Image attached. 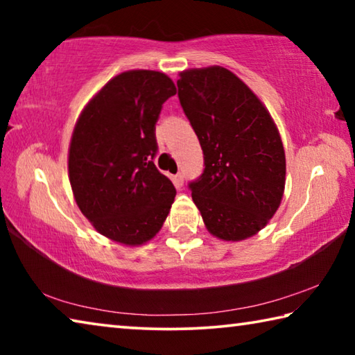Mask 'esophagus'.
I'll use <instances>...</instances> for the list:
<instances>
[{
	"label": "esophagus",
	"instance_id": "obj_1",
	"mask_svg": "<svg viewBox=\"0 0 355 355\" xmlns=\"http://www.w3.org/2000/svg\"><path fill=\"white\" fill-rule=\"evenodd\" d=\"M183 182H184V177H183L182 172H178V173H175V175H173V184H175L177 188L183 186Z\"/></svg>",
	"mask_w": 355,
	"mask_h": 355
}]
</instances>
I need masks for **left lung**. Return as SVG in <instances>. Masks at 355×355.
<instances>
[{
    "instance_id": "1",
    "label": "left lung",
    "mask_w": 355,
    "mask_h": 355,
    "mask_svg": "<svg viewBox=\"0 0 355 355\" xmlns=\"http://www.w3.org/2000/svg\"><path fill=\"white\" fill-rule=\"evenodd\" d=\"M178 98L203 150L202 175L189 183L208 232L241 241L277 211L285 189V152L271 114L219 65L180 73Z\"/></svg>"
}]
</instances>
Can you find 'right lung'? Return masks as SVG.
Wrapping results in <instances>:
<instances>
[{"label":"right lung","instance_id":"right-lung-1","mask_svg":"<svg viewBox=\"0 0 355 355\" xmlns=\"http://www.w3.org/2000/svg\"><path fill=\"white\" fill-rule=\"evenodd\" d=\"M175 94V84L161 71H123L89 101L75 125L71 191L95 230L112 241L147 243L169 214L177 191L153 163L155 125Z\"/></svg>","mask_w":355,"mask_h":355}]
</instances>
